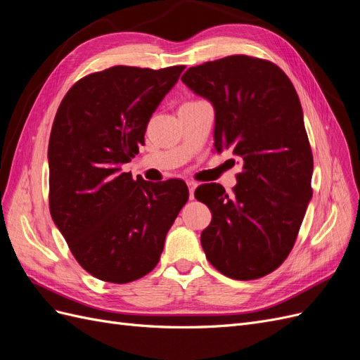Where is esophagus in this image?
<instances>
[{"mask_svg": "<svg viewBox=\"0 0 360 360\" xmlns=\"http://www.w3.org/2000/svg\"><path fill=\"white\" fill-rule=\"evenodd\" d=\"M188 188H189V200H193V193H195V189H197V183L195 181H188Z\"/></svg>", "mask_w": 360, "mask_h": 360, "instance_id": "1", "label": "esophagus"}]
</instances>
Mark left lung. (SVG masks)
<instances>
[{
	"label": "left lung",
	"instance_id": "8db88e82",
	"mask_svg": "<svg viewBox=\"0 0 360 360\" xmlns=\"http://www.w3.org/2000/svg\"><path fill=\"white\" fill-rule=\"evenodd\" d=\"M181 81L214 108V150L230 148L243 163L231 195L216 183L195 191L212 212L205 257L231 279L266 276L291 252L312 198L299 96L276 64L248 56L189 68Z\"/></svg>",
	"mask_w": 360,
	"mask_h": 360
}]
</instances>
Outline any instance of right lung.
I'll return each mask as SVG.
<instances>
[{
	"label": "right lung",
	"mask_w": 360,
	"mask_h": 360,
	"mask_svg": "<svg viewBox=\"0 0 360 360\" xmlns=\"http://www.w3.org/2000/svg\"><path fill=\"white\" fill-rule=\"evenodd\" d=\"M183 70L114 66L86 75L53 118L51 216L76 261L97 279L127 284L150 274L189 198L183 180L150 183L122 171Z\"/></svg>",
	"instance_id": "add662e5"
}]
</instances>
